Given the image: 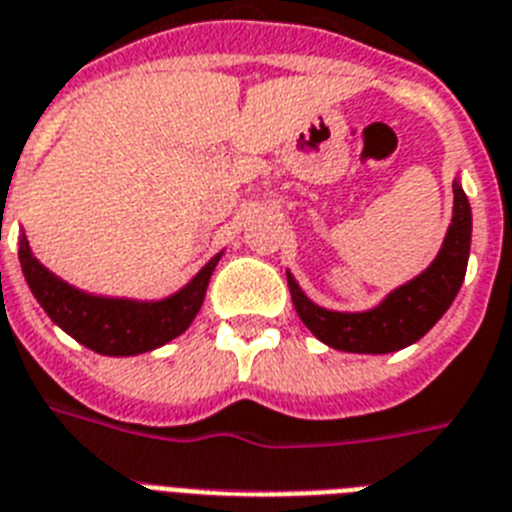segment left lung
<instances>
[{"mask_svg": "<svg viewBox=\"0 0 512 512\" xmlns=\"http://www.w3.org/2000/svg\"><path fill=\"white\" fill-rule=\"evenodd\" d=\"M452 191H455L452 226L434 263L410 284L394 289L381 305L368 313L323 310L313 305L302 294L297 281L289 276L294 310L323 344L342 352L384 355L418 342L447 313V307L463 286L468 252H471V205L460 184H452Z\"/></svg>", "mask_w": 512, "mask_h": 512, "instance_id": "8db88e82", "label": "left lung"}]
</instances>
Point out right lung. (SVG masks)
I'll return each instance as SVG.
<instances>
[{"label": "right lung", "mask_w": 512, "mask_h": 512, "mask_svg": "<svg viewBox=\"0 0 512 512\" xmlns=\"http://www.w3.org/2000/svg\"><path fill=\"white\" fill-rule=\"evenodd\" d=\"M218 257L210 260L178 294L160 302H134V299H107L83 294L57 276L31 255V247L20 242V265L39 299L44 313L62 331H68L83 347L99 355H139L184 334L197 318L207 284Z\"/></svg>", "instance_id": "right-lung-1"}]
</instances>
